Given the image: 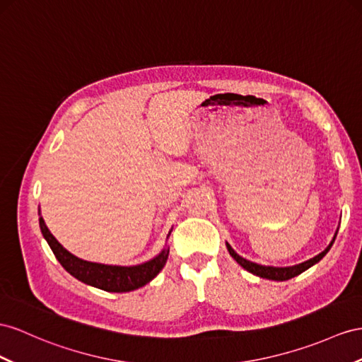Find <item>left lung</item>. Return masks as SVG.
<instances>
[{
	"mask_svg": "<svg viewBox=\"0 0 362 362\" xmlns=\"http://www.w3.org/2000/svg\"><path fill=\"white\" fill-rule=\"evenodd\" d=\"M335 237H337V235H335ZM335 237H333L332 243H330L326 249H324V251H322L321 254H318L317 257H313V258H310V260L304 262V263H301V264L291 266V267H274V266H262V264H257V263H252V262L246 260V258H243V257H240V255L234 251V249L230 247L229 243H226V246H228V251H229L230 257H233L234 260H235L240 266L245 267V269H246L247 272H251V274L258 275V276H262V278H267V280L286 281V280H291V278H293V276H296V275H300V274L304 272L305 269H309V267L313 266L315 263H318V262L321 260V258L329 252V249L332 247L333 242H335Z\"/></svg>",
	"mask_w": 362,
	"mask_h": 362,
	"instance_id": "8db88e82",
	"label": "left lung"
}]
</instances>
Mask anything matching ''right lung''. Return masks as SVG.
<instances>
[{
    "label": "right lung",
    "mask_w": 362,
    "mask_h": 362,
    "mask_svg": "<svg viewBox=\"0 0 362 362\" xmlns=\"http://www.w3.org/2000/svg\"><path fill=\"white\" fill-rule=\"evenodd\" d=\"M40 226L44 238L47 240L54 257L58 258L64 269L78 278L79 281L107 292H129L139 289V287L150 283L163 269L166 260H168L170 249H163L159 255L150 262L129 267L86 262L70 254L67 249H64L58 243V240L52 235L49 228L45 226L42 217H40Z\"/></svg>",
    "instance_id": "add662e5"
}]
</instances>
